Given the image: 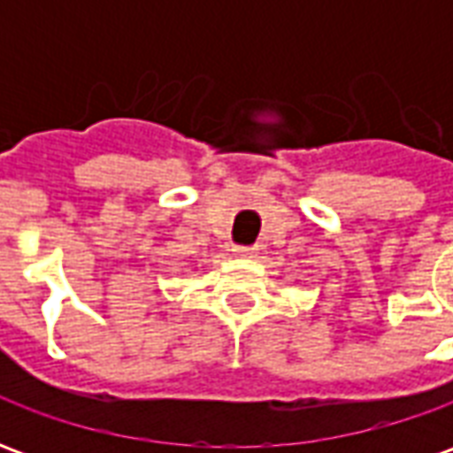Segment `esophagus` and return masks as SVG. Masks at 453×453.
Segmentation results:
<instances>
[{
    "label": "esophagus",
    "instance_id": "obj_1",
    "mask_svg": "<svg viewBox=\"0 0 453 453\" xmlns=\"http://www.w3.org/2000/svg\"><path fill=\"white\" fill-rule=\"evenodd\" d=\"M237 257H257V247L255 245H235L233 250Z\"/></svg>",
    "mask_w": 453,
    "mask_h": 453
}]
</instances>
